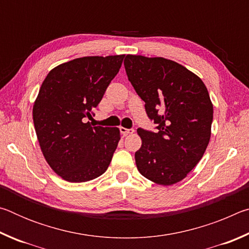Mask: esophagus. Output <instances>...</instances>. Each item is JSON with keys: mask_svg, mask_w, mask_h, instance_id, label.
<instances>
[{"mask_svg": "<svg viewBox=\"0 0 249 249\" xmlns=\"http://www.w3.org/2000/svg\"><path fill=\"white\" fill-rule=\"evenodd\" d=\"M120 130H121V133L124 135H128V134H133L135 130H134V128H125V127H120Z\"/></svg>", "mask_w": 249, "mask_h": 249, "instance_id": "esophagus-1", "label": "esophagus"}]
</instances>
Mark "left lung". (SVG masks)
<instances>
[{"label":"left lung","instance_id":"left-lung-1","mask_svg":"<svg viewBox=\"0 0 249 249\" xmlns=\"http://www.w3.org/2000/svg\"><path fill=\"white\" fill-rule=\"evenodd\" d=\"M124 66L158 129H137L142 138L135 153L137 169L157 184L179 182L209 145L213 105L208 89L196 74L169 59L127 54Z\"/></svg>","mask_w":249,"mask_h":249}]
</instances>
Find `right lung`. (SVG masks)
Here are the masks:
<instances>
[{
  "label": "right lung",
  "instance_id": "add662e5",
  "mask_svg": "<svg viewBox=\"0 0 249 249\" xmlns=\"http://www.w3.org/2000/svg\"><path fill=\"white\" fill-rule=\"evenodd\" d=\"M124 54L82 57L47 74L34 103L33 120L43 155L69 182H86L107 171L121 140L117 127H92L93 111L114 79Z\"/></svg>",
  "mask_w": 249,
  "mask_h": 249
}]
</instances>
